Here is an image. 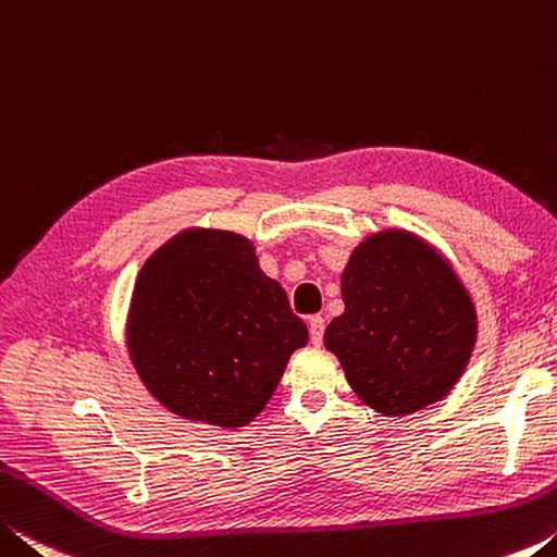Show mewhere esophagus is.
Instances as JSON below:
<instances>
[{
    "instance_id": "obj_1",
    "label": "esophagus",
    "mask_w": 557,
    "mask_h": 557,
    "mask_svg": "<svg viewBox=\"0 0 557 557\" xmlns=\"http://www.w3.org/2000/svg\"><path fill=\"white\" fill-rule=\"evenodd\" d=\"M323 331H325V321L321 315H311L308 318V333H311L313 345L323 343Z\"/></svg>"
}]
</instances>
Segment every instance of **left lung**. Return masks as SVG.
Here are the masks:
<instances>
[{
    "label": "left lung",
    "mask_w": 557,
    "mask_h": 557,
    "mask_svg": "<svg viewBox=\"0 0 557 557\" xmlns=\"http://www.w3.org/2000/svg\"><path fill=\"white\" fill-rule=\"evenodd\" d=\"M345 311L323 343L364 405L385 417L440 403L476 345V306L430 242L385 230L355 246L341 278Z\"/></svg>",
    "instance_id": "obj_1"
}]
</instances>
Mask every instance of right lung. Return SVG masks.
Listing matches in <instances>:
<instances>
[{
    "mask_svg": "<svg viewBox=\"0 0 557 557\" xmlns=\"http://www.w3.org/2000/svg\"><path fill=\"white\" fill-rule=\"evenodd\" d=\"M125 343L162 407L236 430L267 407L308 327L246 236L193 226L143 263Z\"/></svg>",
    "mask_w": 557,
    "mask_h": 557,
    "instance_id": "obj_1",
    "label": "right lung"
}]
</instances>
